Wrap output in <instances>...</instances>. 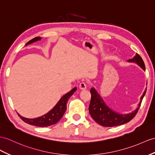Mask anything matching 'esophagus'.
<instances>
[{
    "mask_svg": "<svg viewBox=\"0 0 155 155\" xmlns=\"http://www.w3.org/2000/svg\"><path fill=\"white\" fill-rule=\"evenodd\" d=\"M80 88L81 89H86V85L84 84V83H81L80 85Z\"/></svg>",
    "mask_w": 155,
    "mask_h": 155,
    "instance_id": "esophagus-1",
    "label": "esophagus"
}]
</instances>
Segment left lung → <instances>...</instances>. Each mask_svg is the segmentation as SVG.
Returning <instances> with one entry per match:
<instances>
[{
  "instance_id": "1",
  "label": "left lung",
  "mask_w": 155,
  "mask_h": 155,
  "mask_svg": "<svg viewBox=\"0 0 155 155\" xmlns=\"http://www.w3.org/2000/svg\"><path fill=\"white\" fill-rule=\"evenodd\" d=\"M41 37L35 39H33L31 41H29L28 43H26L25 45L31 44L34 42H36L37 41L41 40ZM73 95L72 90H71L70 92L67 93L64 95L62 96L61 99L59 100L58 103L56 104L54 108L51 110L49 111L46 114L43 116L38 117L37 118L33 119H28L25 118L24 117L21 116L17 112L19 117L23 120L24 122H26L28 124L32 126H35L37 127H47L51 125H53L57 123L59 120L62 118L66 110V104L67 102L70 99V97Z\"/></svg>"
}]
</instances>
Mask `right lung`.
Returning a JSON list of instances; mask_svg holds the SVG:
<instances>
[{
    "mask_svg": "<svg viewBox=\"0 0 155 155\" xmlns=\"http://www.w3.org/2000/svg\"><path fill=\"white\" fill-rule=\"evenodd\" d=\"M127 62L136 63L143 70H145L144 62L138 54H135L134 58L128 60ZM90 92L91 94V99L89 108L90 114L96 122L104 127H113L129 122L136 115L141 104L143 98L144 97L146 93L145 91L141 97L140 103H139L138 108H136V110L127 114H120L107 106L95 88L92 87L91 89Z\"/></svg>",
    "mask_w": 155,
    "mask_h": 155,
    "instance_id": "right-lung-1",
    "label": "right lung"
}]
</instances>
